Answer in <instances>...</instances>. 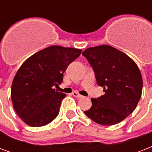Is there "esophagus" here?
Segmentation results:
<instances>
[{"label":"esophagus","instance_id":"1","mask_svg":"<svg viewBox=\"0 0 152 152\" xmlns=\"http://www.w3.org/2000/svg\"><path fill=\"white\" fill-rule=\"evenodd\" d=\"M72 95H73L74 97L78 98V99H80V98L83 97V95H80V94H79L78 92H76V91H73V92H72Z\"/></svg>","mask_w":152,"mask_h":152}]
</instances>
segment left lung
<instances>
[{
  "instance_id": "8db88e82",
  "label": "left lung",
  "mask_w": 152,
  "mask_h": 152,
  "mask_svg": "<svg viewBox=\"0 0 152 152\" xmlns=\"http://www.w3.org/2000/svg\"><path fill=\"white\" fill-rule=\"evenodd\" d=\"M82 54L105 92L91 99L92 106L84 113L99 125L121 122L134 111L141 97L143 80L139 68L128 55L108 45L86 49Z\"/></svg>"
}]
</instances>
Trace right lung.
Returning <instances> with one entry per match:
<instances>
[{
    "label": "right lung",
    "mask_w": 152,
    "mask_h": 152,
    "mask_svg": "<svg viewBox=\"0 0 152 152\" xmlns=\"http://www.w3.org/2000/svg\"><path fill=\"white\" fill-rule=\"evenodd\" d=\"M81 52L80 49L51 46L23 63L13 79L11 98L15 112L27 125L44 126L57 118L66 95L53 87L61 83L64 71Z\"/></svg>",
    "instance_id": "add662e5"
}]
</instances>
